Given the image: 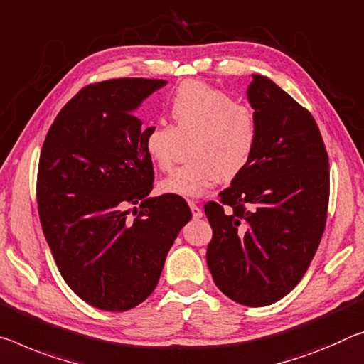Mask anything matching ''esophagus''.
Instances as JSON below:
<instances>
[{"label":"esophagus","mask_w":364,"mask_h":364,"mask_svg":"<svg viewBox=\"0 0 364 364\" xmlns=\"http://www.w3.org/2000/svg\"><path fill=\"white\" fill-rule=\"evenodd\" d=\"M189 209H191V213H193V218H200L203 217V210L199 209L198 205H196L194 200H189Z\"/></svg>","instance_id":"34e87169"}]
</instances>
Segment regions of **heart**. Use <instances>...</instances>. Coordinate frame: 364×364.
I'll return each instance as SVG.
<instances>
[{
    "mask_svg": "<svg viewBox=\"0 0 364 364\" xmlns=\"http://www.w3.org/2000/svg\"><path fill=\"white\" fill-rule=\"evenodd\" d=\"M173 126L155 121L142 131L144 152L160 170H168L178 141L191 139L186 165L160 181L164 194L200 198L218 178L232 181L255 155L259 124L255 109L200 80H188L170 99Z\"/></svg>",
    "mask_w": 364,
    "mask_h": 364,
    "instance_id": "obj_1",
    "label": "heart"
}]
</instances>
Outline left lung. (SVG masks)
Masks as SVG:
<instances>
[{"label": "left lung", "instance_id": "1", "mask_svg": "<svg viewBox=\"0 0 364 364\" xmlns=\"http://www.w3.org/2000/svg\"><path fill=\"white\" fill-rule=\"evenodd\" d=\"M247 99L259 124L255 155L204 210L213 282L233 301L257 308L288 295L306 274L326 228L331 173L306 108L259 74Z\"/></svg>", "mask_w": 364, "mask_h": 364}]
</instances>
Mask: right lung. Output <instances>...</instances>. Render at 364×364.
<instances>
[{
  "label": "right lung",
  "mask_w": 364,
  "mask_h": 364,
  "mask_svg": "<svg viewBox=\"0 0 364 364\" xmlns=\"http://www.w3.org/2000/svg\"><path fill=\"white\" fill-rule=\"evenodd\" d=\"M165 84L123 77L87 85L58 113L40 152L37 204L51 255L69 288L103 311H128L151 295L191 220L180 196L149 198L154 165L134 109ZM136 203L141 210L129 221Z\"/></svg>",
  "instance_id": "add662e5"
}]
</instances>
